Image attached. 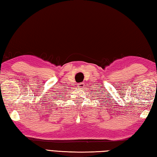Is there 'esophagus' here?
<instances>
[{
	"mask_svg": "<svg viewBox=\"0 0 157 157\" xmlns=\"http://www.w3.org/2000/svg\"><path fill=\"white\" fill-rule=\"evenodd\" d=\"M84 86V83H82V82H81V83H79V84H78V86L79 88H82Z\"/></svg>",
	"mask_w": 157,
	"mask_h": 157,
	"instance_id": "obj_1",
	"label": "esophagus"
}]
</instances>
